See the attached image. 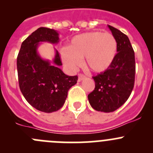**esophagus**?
<instances>
[{
	"label": "esophagus",
	"mask_w": 153,
	"mask_h": 153,
	"mask_svg": "<svg viewBox=\"0 0 153 153\" xmlns=\"http://www.w3.org/2000/svg\"><path fill=\"white\" fill-rule=\"evenodd\" d=\"M84 78H86L85 75H84L83 74H78V81H82Z\"/></svg>",
	"instance_id": "1"
}]
</instances>
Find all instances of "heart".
Returning a JSON list of instances; mask_svg holds the SVG:
<instances>
[{
	"instance_id": "heart-1",
	"label": "heart",
	"mask_w": 153,
	"mask_h": 153,
	"mask_svg": "<svg viewBox=\"0 0 153 153\" xmlns=\"http://www.w3.org/2000/svg\"><path fill=\"white\" fill-rule=\"evenodd\" d=\"M117 49V41L112 34L93 31L74 37L67 49L62 50L61 58L71 69L79 67L81 59L84 58L86 67L92 72L100 73L112 65Z\"/></svg>"
}]
</instances>
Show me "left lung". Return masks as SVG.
<instances>
[{
    "label": "left lung",
    "mask_w": 153,
    "mask_h": 153,
    "mask_svg": "<svg viewBox=\"0 0 153 153\" xmlns=\"http://www.w3.org/2000/svg\"><path fill=\"white\" fill-rule=\"evenodd\" d=\"M108 27L117 41L118 53L107 70L92 77L95 87L88 95L91 106L104 112H114L127 101L135 75V52L129 38L118 29Z\"/></svg>",
    "instance_id": "1"
}]
</instances>
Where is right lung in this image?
<instances>
[{"label":"right lung","instance_id":"add662e5","mask_svg":"<svg viewBox=\"0 0 153 153\" xmlns=\"http://www.w3.org/2000/svg\"><path fill=\"white\" fill-rule=\"evenodd\" d=\"M56 30L40 27L23 41L17 58L18 82L23 95L31 106L44 112H55L64 104L67 92L78 81V76L65 75L59 53L55 49L52 62L38 52L41 42H59Z\"/></svg>","mask_w":153,"mask_h":153}]
</instances>
